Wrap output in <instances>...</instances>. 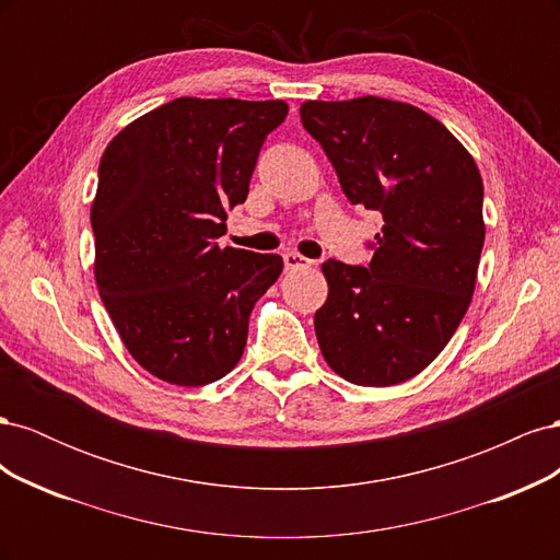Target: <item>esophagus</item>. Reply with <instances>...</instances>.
I'll use <instances>...</instances> for the list:
<instances>
[{
  "mask_svg": "<svg viewBox=\"0 0 560 560\" xmlns=\"http://www.w3.org/2000/svg\"><path fill=\"white\" fill-rule=\"evenodd\" d=\"M282 261H284L287 270H299V268H311L313 266L311 259L301 257V254H296V252H287L284 257H282Z\"/></svg>",
  "mask_w": 560,
  "mask_h": 560,
  "instance_id": "esophagus-1",
  "label": "esophagus"
}]
</instances>
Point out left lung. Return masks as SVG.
Listing matches in <instances>:
<instances>
[{
    "instance_id": "obj_1",
    "label": "left lung",
    "mask_w": 560,
    "mask_h": 560,
    "mask_svg": "<svg viewBox=\"0 0 560 560\" xmlns=\"http://www.w3.org/2000/svg\"><path fill=\"white\" fill-rule=\"evenodd\" d=\"M301 124L352 206L383 214L366 268L322 264V358L354 385L409 381L446 348L471 303L486 238L479 167L444 124L397 100H308Z\"/></svg>"
}]
</instances>
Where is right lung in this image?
Masks as SVG:
<instances>
[{"label":"right lung","mask_w":560,"mask_h":560,"mask_svg":"<svg viewBox=\"0 0 560 560\" xmlns=\"http://www.w3.org/2000/svg\"><path fill=\"white\" fill-rule=\"evenodd\" d=\"M282 100L177 97L107 144L91 206L100 299L132 360L182 387L241 362L249 313L282 273L278 254L219 247Z\"/></svg>","instance_id":"add662e5"}]
</instances>
